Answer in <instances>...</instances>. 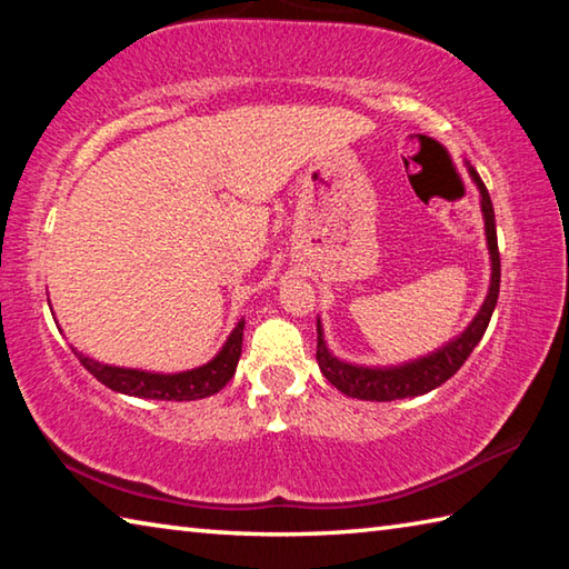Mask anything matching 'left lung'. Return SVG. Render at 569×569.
Wrapping results in <instances>:
<instances>
[{
  "mask_svg": "<svg viewBox=\"0 0 569 569\" xmlns=\"http://www.w3.org/2000/svg\"><path fill=\"white\" fill-rule=\"evenodd\" d=\"M471 178H475L477 188L481 192V213H485V228H487V246L489 256H492V283H489V293L485 298V306L479 308L475 321L467 326V331L457 336L455 341L437 353L423 356L419 361L397 366V369H366V366H353L339 361L336 356L326 349L321 323H316L319 331V343H316V361L326 379H329L336 389L343 391L346 397L363 399V401H397L407 397H419L437 389L447 379L455 377L461 369V363L469 359V353L475 351V346L485 336L489 319L497 306L499 296V276H502V266H499V248H497V226H495V208L492 198L485 188V182L477 176L475 168H469Z\"/></svg>",
  "mask_w": 569,
  "mask_h": 569,
  "instance_id": "left-lung-1",
  "label": "left lung"
}]
</instances>
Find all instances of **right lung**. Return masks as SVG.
<instances>
[{
	"label": "right lung",
	"mask_w": 569,
	"mask_h": 569,
	"mask_svg": "<svg viewBox=\"0 0 569 569\" xmlns=\"http://www.w3.org/2000/svg\"><path fill=\"white\" fill-rule=\"evenodd\" d=\"M243 326L246 321L240 319L213 361L182 373H150V371H138V369H120V366L100 363L90 359V356H82L80 351L74 349L72 351L84 369L112 391L130 393V397H140V399L192 401V399H206L210 393H218L230 379H233L236 366L240 359V346H243Z\"/></svg>",
	"instance_id": "1"
}]
</instances>
